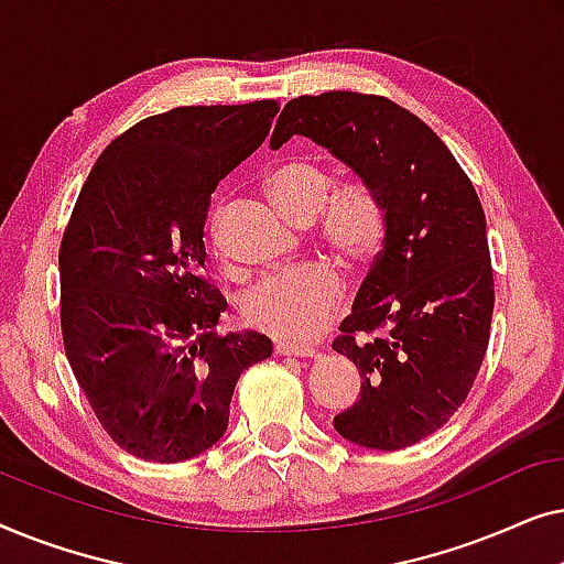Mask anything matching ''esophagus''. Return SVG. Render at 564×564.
I'll return each mask as SVG.
<instances>
[{"label": "esophagus", "mask_w": 564, "mask_h": 564, "mask_svg": "<svg viewBox=\"0 0 564 564\" xmlns=\"http://www.w3.org/2000/svg\"><path fill=\"white\" fill-rule=\"evenodd\" d=\"M274 354H280V357H300V359H313V357H318V349H313V346H305V344L276 341V344H274Z\"/></svg>", "instance_id": "34e87169"}]
</instances>
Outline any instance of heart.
I'll list each match as a JSON object with an SVG mask.
<instances>
[{"instance_id":"1","label":"heart","mask_w":564,"mask_h":564,"mask_svg":"<svg viewBox=\"0 0 564 564\" xmlns=\"http://www.w3.org/2000/svg\"><path fill=\"white\" fill-rule=\"evenodd\" d=\"M267 189L292 220H313L321 213L326 241L354 261L372 259L388 234V210L372 184L344 182L330 191L328 169L313 159H295L267 176ZM210 246L220 251L218 223L210 226ZM344 297V274L334 261L318 259L282 269L257 284L243 303L251 326L276 338H311Z\"/></svg>"}]
</instances>
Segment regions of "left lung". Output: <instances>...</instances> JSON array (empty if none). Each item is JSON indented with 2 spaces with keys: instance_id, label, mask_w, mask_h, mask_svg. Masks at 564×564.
<instances>
[{
  "instance_id": "1",
  "label": "left lung",
  "mask_w": 564,
  "mask_h": 564,
  "mask_svg": "<svg viewBox=\"0 0 564 564\" xmlns=\"http://www.w3.org/2000/svg\"><path fill=\"white\" fill-rule=\"evenodd\" d=\"M292 135L372 184L388 210L382 249L334 341L361 377L334 429L367 449H405L465 403L488 349L496 290L482 205L442 138L392 99H290L269 149Z\"/></svg>"
}]
</instances>
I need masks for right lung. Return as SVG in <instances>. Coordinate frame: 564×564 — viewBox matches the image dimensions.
I'll return each instance as SVG.
<instances>
[{"label":"right lung","mask_w":564,"mask_h":564,"mask_svg":"<svg viewBox=\"0 0 564 564\" xmlns=\"http://www.w3.org/2000/svg\"><path fill=\"white\" fill-rule=\"evenodd\" d=\"M280 105L176 107L133 126L84 182L58 253L68 365L102 429L145 462H184L228 429L238 377L272 357L257 330L215 334L205 220Z\"/></svg>","instance_id":"obj_1"}]
</instances>
